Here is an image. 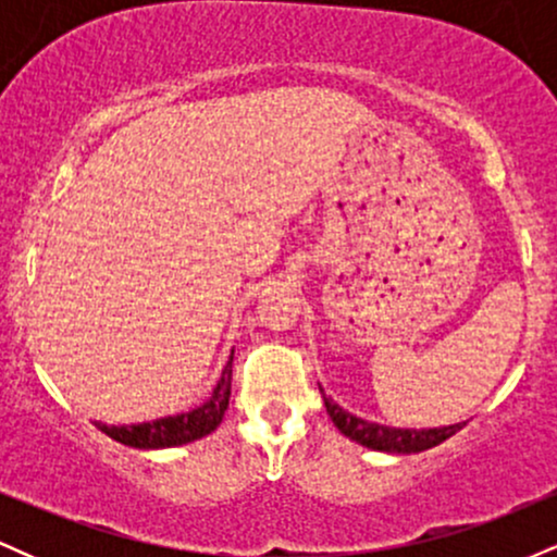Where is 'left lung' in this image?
Masks as SVG:
<instances>
[{
	"label": "left lung",
	"instance_id": "obj_1",
	"mask_svg": "<svg viewBox=\"0 0 557 557\" xmlns=\"http://www.w3.org/2000/svg\"><path fill=\"white\" fill-rule=\"evenodd\" d=\"M324 395V393H322ZM327 413L332 424L341 430L345 437H350L354 443L363 447H372V450H385V453H421L430 450V447L445 443L447 437H453L458 430H463V424H450L440 426V430H393V426L374 424V421H363L354 413L343 411L337 403L324 398Z\"/></svg>",
	"mask_w": 557,
	"mask_h": 557
}]
</instances>
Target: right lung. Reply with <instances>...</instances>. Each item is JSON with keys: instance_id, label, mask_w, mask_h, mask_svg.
<instances>
[{"instance_id": "add662e5", "label": "right lung", "mask_w": 557, "mask_h": 557, "mask_svg": "<svg viewBox=\"0 0 557 557\" xmlns=\"http://www.w3.org/2000/svg\"><path fill=\"white\" fill-rule=\"evenodd\" d=\"M230 380H233V356H230L225 372H222L220 382H216L212 398H209L203 406L194 408V411L181 413V417H168L159 421H149V424H133V426H107L96 424L101 432L110 434L117 443L131 445V447H144V450H151V447H175L194 443L198 437H207L212 434L216 426H220L222 417L227 411L230 403Z\"/></svg>"}]
</instances>
